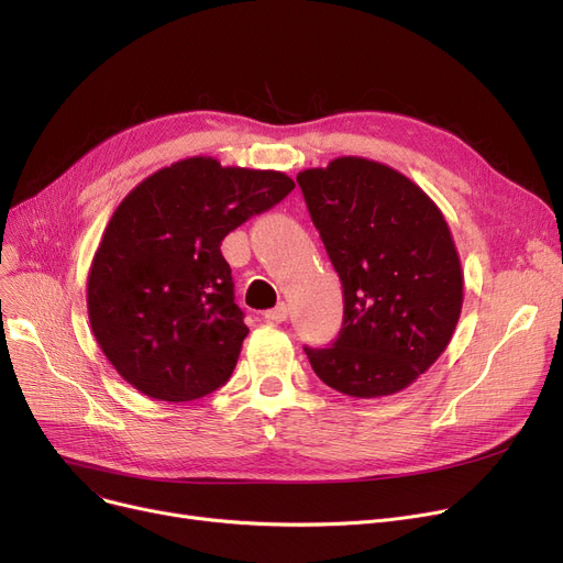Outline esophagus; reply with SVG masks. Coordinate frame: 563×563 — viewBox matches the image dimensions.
I'll return each mask as SVG.
<instances>
[{
    "instance_id": "obj_1",
    "label": "esophagus",
    "mask_w": 563,
    "mask_h": 563,
    "mask_svg": "<svg viewBox=\"0 0 563 563\" xmlns=\"http://www.w3.org/2000/svg\"><path fill=\"white\" fill-rule=\"evenodd\" d=\"M287 314H289V308H287L285 303H278L276 308H272V310H266V312H264V320H266V322H276V324H280V322H285V320H287Z\"/></svg>"
}]
</instances>
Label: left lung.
I'll use <instances>...</instances> for the list:
<instances>
[{
	"label": "left lung",
	"instance_id": "left-lung-1",
	"mask_svg": "<svg viewBox=\"0 0 563 563\" xmlns=\"http://www.w3.org/2000/svg\"><path fill=\"white\" fill-rule=\"evenodd\" d=\"M345 291L333 347H306L314 375L350 398L400 394L455 333L464 276L446 218L384 163L340 156L297 175Z\"/></svg>",
	"mask_w": 563,
	"mask_h": 563
}]
</instances>
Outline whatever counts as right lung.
I'll return each instance as SVG.
<instances>
[{
  "label": "right lung",
  "mask_w": 563,
  "mask_h": 563,
  "mask_svg": "<svg viewBox=\"0 0 563 563\" xmlns=\"http://www.w3.org/2000/svg\"><path fill=\"white\" fill-rule=\"evenodd\" d=\"M295 179L190 156L119 202L87 276L91 333L140 394L188 402L223 386L249 327L223 239L278 205Z\"/></svg>",
  "instance_id": "1"
}]
</instances>
